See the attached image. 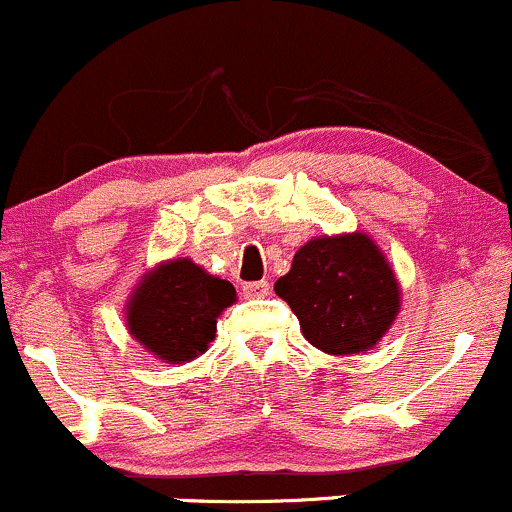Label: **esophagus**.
Segmentation results:
<instances>
[{
    "instance_id": "esophagus-1",
    "label": "esophagus",
    "mask_w": 512,
    "mask_h": 512,
    "mask_svg": "<svg viewBox=\"0 0 512 512\" xmlns=\"http://www.w3.org/2000/svg\"><path fill=\"white\" fill-rule=\"evenodd\" d=\"M241 288H244L246 298H263V295H268V291H271L268 281H251V283H244Z\"/></svg>"
}]
</instances>
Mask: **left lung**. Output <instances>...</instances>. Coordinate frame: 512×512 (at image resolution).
Returning a JSON list of instances; mask_svg holds the SVG:
<instances>
[{
    "label": "left lung",
    "instance_id": "1",
    "mask_svg": "<svg viewBox=\"0 0 512 512\" xmlns=\"http://www.w3.org/2000/svg\"><path fill=\"white\" fill-rule=\"evenodd\" d=\"M273 288L291 305L305 340L328 355L370 350L399 313L397 278L365 234L308 241Z\"/></svg>",
    "mask_w": 512,
    "mask_h": 512
}]
</instances>
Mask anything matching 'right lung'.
Instances as JSON below:
<instances>
[{
    "mask_svg": "<svg viewBox=\"0 0 512 512\" xmlns=\"http://www.w3.org/2000/svg\"><path fill=\"white\" fill-rule=\"evenodd\" d=\"M236 300L229 281L209 276L189 258L157 266L128 303V328L160 360L187 362L217 335L221 310Z\"/></svg>",
    "mask_w": 512,
    "mask_h": 512,
    "instance_id": "obj_1",
    "label": "right lung"
}]
</instances>
